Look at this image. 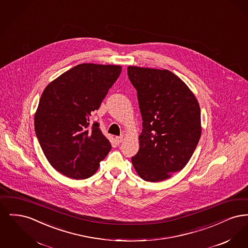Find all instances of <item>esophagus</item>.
<instances>
[{"label": "esophagus", "mask_w": 248, "mask_h": 248, "mask_svg": "<svg viewBox=\"0 0 248 248\" xmlns=\"http://www.w3.org/2000/svg\"><path fill=\"white\" fill-rule=\"evenodd\" d=\"M115 140H116V142H117L118 144H120V143H122L123 140H124V137H123V136H121V137H116V138H115Z\"/></svg>", "instance_id": "esophagus-1"}]
</instances>
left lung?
Segmentation results:
<instances>
[{
	"instance_id": "left-lung-1",
	"label": "left lung",
	"mask_w": 248,
	"mask_h": 248,
	"mask_svg": "<svg viewBox=\"0 0 248 248\" xmlns=\"http://www.w3.org/2000/svg\"><path fill=\"white\" fill-rule=\"evenodd\" d=\"M142 116L140 150L132 164L142 179L158 182L185 167L201 137L199 103L187 84L167 70L129 66Z\"/></svg>"
}]
</instances>
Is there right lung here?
Here are the masks:
<instances>
[{"instance_id": "add662e5", "label": "right lung", "mask_w": 248, "mask_h": 248, "mask_svg": "<svg viewBox=\"0 0 248 248\" xmlns=\"http://www.w3.org/2000/svg\"><path fill=\"white\" fill-rule=\"evenodd\" d=\"M121 66L83 63L48 84L34 116L36 136L48 162L73 179L93 176L111 145L91 113L116 82Z\"/></svg>"}]
</instances>
